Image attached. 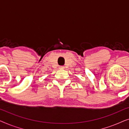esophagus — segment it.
I'll return each instance as SVG.
<instances>
[{
  "mask_svg": "<svg viewBox=\"0 0 129 129\" xmlns=\"http://www.w3.org/2000/svg\"><path fill=\"white\" fill-rule=\"evenodd\" d=\"M64 66H59V69H64Z\"/></svg>",
  "mask_w": 129,
  "mask_h": 129,
  "instance_id": "34e87169",
  "label": "esophagus"
}]
</instances>
